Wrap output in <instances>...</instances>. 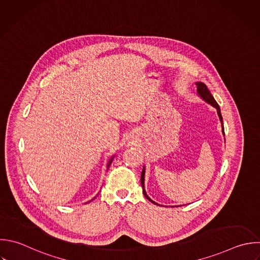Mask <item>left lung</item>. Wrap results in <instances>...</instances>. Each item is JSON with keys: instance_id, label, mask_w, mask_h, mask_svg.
Returning a JSON list of instances; mask_svg holds the SVG:
<instances>
[{"instance_id": "obj_1", "label": "left lung", "mask_w": 260, "mask_h": 260, "mask_svg": "<svg viewBox=\"0 0 260 260\" xmlns=\"http://www.w3.org/2000/svg\"><path fill=\"white\" fill-rule=\"evenodd\" d=\"M196 85H197V93H198V95H199L203 101H205L207 104L211 105L212 107H214V108L216 109L217 115H218L219 120H220V122H221V131H222V134L224 135V130H223V126H222V117H221L220 110H219V107H218L217 103L215 102V100L213 99L212 94L210 93V91L208 90L207 86H206L204 83H202V82H196ZM144 175H145V168L143 167V170H142V173H141V185H142V188H143V194H144V196H145L150 202H152V203H154V204H156V205H159V204H157L156 202H154L153 200H151V199L147 196V194H146V192H145V189H144Z\"/></svg>"}]
</instances>
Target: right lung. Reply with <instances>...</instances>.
Masks as SVG:
<instances>
[{
  "label": "right lung",
  "mask_w": 260,
  "mask_h": 260,
  "mask_svg": "<svg viewBox=\"0 0 260 260\" xmlns=\"http://www.w3.org/2000/svg\"><path fill=\"white\" fill-rule=\"evenodd\" d=\"M113 157H114V156H112V158H111V159H110V160H109V162H108V167H107V168H108V169H109V167H110V165H111V164H112V160H113ZM94 198H95V197H94ZM94 198H93V199H94Z\"/></svg>",
  "instance_id": "right-lung-1"
}]
</instances>
